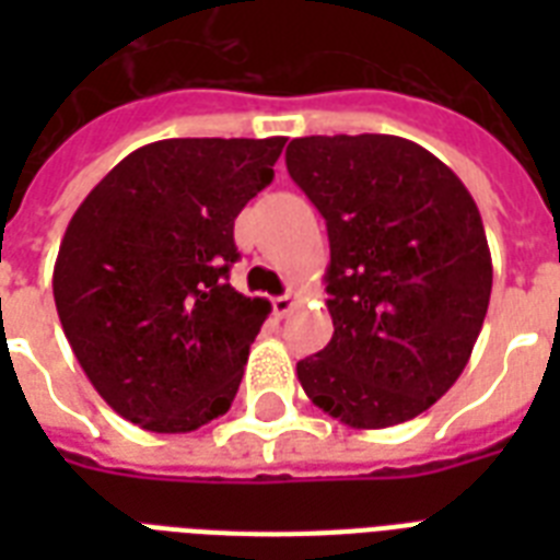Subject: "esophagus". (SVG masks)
<instances>
[{"instance_id":"esophagus-1","label":"esophagus","mask_w":560,"mask_h":560,"mask_svg":"<svg viewBox=\"0 0 560 560\" xmlns=\"http://www.w3.org/2000/svg\"><path fill=\"white\" fill-rule=\"evenodd\" d=\"M293 305H296V296H293V293H284V296L272 299V311H276V316H288L290 311H293Z\"/></svg>"}]
</instances>
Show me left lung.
Masks as SVG:
<instances>
[{"label": "left lung", "instance_id": "8db88e82", "mask_svg": "<svg viewBox=\"0 0 560 560\" xmlns=\"http://www.w3.org/2000/svg\"><path fill=\"white\" fill-rule=\"evenodd\" d=\"M288 171L331 241L334 337L299 360V383L342 424H404L451 389L482 331L494 270L477 202L400 136L293 139Z\"/></svg>", "mask_w": 560, "mask_h": 560}]
</instances>
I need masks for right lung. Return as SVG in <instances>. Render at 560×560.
Wrapping results in <instances>:
<instances>
[{
	"mask_svg": "<svg viewBox=\"0 0 560 560\" xmlns=\"http://www.w3.org/2000/svg\"><path fill=\"white\" fill-rule=\"evenodd\" d=\"M284 142L144 144L66 226L51 279L66 340L101 398L142 430L191 433L235 400L270 302L229 284L232 232Z\"/></svg>",
	"mask_w": 560,
	"mask_h": 560,
	"instance_id": "1",
	"label": "right lung"
}]
</instances>
